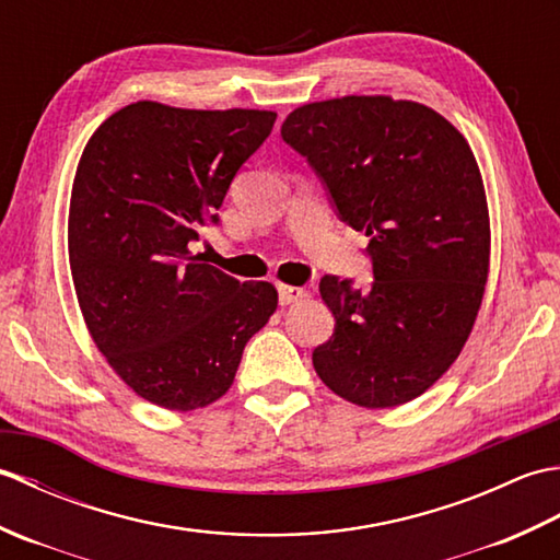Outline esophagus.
Here are the masks:
<instances>
[{"label": "esophagus", "instance_id": "1", "mask_svg": "<svg viewBox=\"0 0 560 560\" xmlns=\"http://www.w3.org/2000/svg\"><path fill=\"white\" fill-rule=\"evenodd\" d=\"M307 295L305 289L299 287H289V283H279V303L281 305H291V303H299Z\"/></svg>", "mask_w": 560, "mask_h": 560}]
</instances>
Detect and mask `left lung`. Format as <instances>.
I'll use <instances>...</instances> for the list:
<instances>
[{"label":"left lung","instance_id":"left-lung-1","mask_svg":"<svg viewBox=\"0 0 560 560\" xmlns=\"http://www.w3.org/2000/svg\"><path fill=\"white\" fill-rule=\"evenodd\" d=\"M281 137L371 237V287L319 281L335 335L313 351L315 373L355 407L407 404L455 363L489 281V201L469 141L428 105L392 96L305 103Z\"/></svg>","mask_w":560,"mask_h":560}]
</instances>
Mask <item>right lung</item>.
I'll use <instances>...</instances> for the list:
<instances>
[{
  "instance_id": "right-lung-1",
  "label": "right lung",
  "mask_w": 560,
  "mask_h": 560,
  "mask_svg": "<svg viewBox=\"0 0 560 560\" xmlns=\"http://www.w3.org/2000/svg\"><path fill=\"white\" fill-rule=\"evenodd\" d=\"M273 120L137 101L79 159L67 245L83 323L122 383L161 409L221 399L279 305L269 281L241 283L189 249Z\"/></svg>"
}]
</instances>
